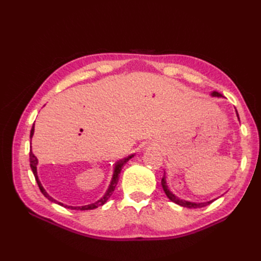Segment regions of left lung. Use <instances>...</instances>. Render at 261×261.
<instances>
[{"mask_svg":"<svg viewBox=\"0 0 261 261\" xmlns=\"http://www.w3.org/2000/svg\"><path fill=\"white\" fill-rule=\"evenodd\" d=\"M211 97L221 98V97H222V94H221V93L218 92V91H212V92H211ZM235 112H236V116H238L239 121H240L239 113H238V111H236V109H235ZM161 186H162V188H163V191H164L165 195L168 196V198H169L171 201H173L174 203H176V204H178V206H181V207L193 208V209L202 208V207L208 206V204H210V203L213 201V200H210V201H207V202H193V201H188V200L179 198V197H177L175 194H173V193L170 191L169 185H168V181H167V176H165V171H164L163 177H162V179H161Z\"/></svg>","mask_w":261,"mask_h":261,"instance_id":"1","label":"left lung"}]
</instances>
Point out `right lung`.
I'll list each match as a JSON object with an SVG mask.
<instances>
[{
	"instance_id": "1",
	"label": "right lung",
	"mask_w": 261,
	"mask_h": 261,
	"mask_svg": "<svg viewBox=\"0 0 261 261\" xmlns=\"http://www.w3.org/2000/svg\"><path fill=\"white\" fill-rule=\"evenodd\" d=\"M34 133H35V124L33 125V128H31V132H30V139L33 138ZM30 145H31V141H30ZM30 148H31V146H30ZM134 155H135V153H133V154L128 155V156L124 158V159H122V160H120V161H117V162L114 164V169H113V174H112L111 181H110V185H109V187H108V189H107V192L105 193V195L102 196L99 200H97L96 202L86 204V206H67V204H64L63 202H60V201H58V200H55V199L53 198V197H51L48 193L45 192V189H44V187L42 186L41 181H40V179H39V176H38L37 167H38V164H39V161H38V159H37V156L33 153V151H31V150H30V153H29V156H30V168H31V170H33L35 178H36V180H37V184H38L39 188H40L41 193L44 195V197H46V198H48V199H49L50 201H52V202H55V203L60 204V206H63V207L68 208V209H72V210H91V209H96V208H98V207H100V206H103V204L108 201V199L110 198V197H111V195H112L113 192H114L115 186L117 185L118 177H120L118 175H120V173H121V171H122L123 165H124L125 163H127Z\"/></svg>"
}]
</instances>
